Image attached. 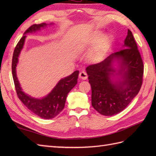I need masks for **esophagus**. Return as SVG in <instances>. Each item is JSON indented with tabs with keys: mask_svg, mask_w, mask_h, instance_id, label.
<instances>
[{
	"mask_svg": "<svg viewBox=\"0 0 156 156\" xmlns=\"http://www.w3.org/2000/svg\"><path fill=\"white\" fill-rule=\"evenodd\" d=\"M79 77H80L81 80H86V79H87L88 75L84 71H82L80 72V74H79Z\"/></svg>",
	"mask_w": 156,
	"mask_h": 156,
	"instance_id": "obj_1",
	"label": "esophagus"
}]
</instances>
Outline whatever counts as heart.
Segmentation results:
<instances>
[{"label": "heart", "mask_w": 156, "mask_h": 156, "mask_svg": "<svg viewBox=\"0 0 156 156\" xmlns=\"http://www.w3.org/2000/svg\"><path fill=\"white\" fill-rule=\"evenodd\" d=\"M102 36V32L99 31V32L97 33V34H96L94 37V41L97 40L98 39L101 38ZM111 41V35L105 36V37L102 38L101 44H99L98 48H97V49H96L94 53V57L98 58L102 57V56L104 55L105 52L106 51V49H107L108 44H110Z\"/></svg>", "instance_id": "b5f03b06"}]
</instances>
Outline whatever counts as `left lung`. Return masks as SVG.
I'll return each instance as SVG.
<instances>
[{
	"mask_svg": "<svg viewBox=\"0 0 156 156\" xmlns=\"http://www.w3.org/2000/svg\"><path fill=\"white\" fill-rule=\"evenodd\" d=\"M144 68L136 42L128 29L122 49L86 68L93 108L105 116L123 111L140 92Z\"/></svg>",
	"mask_w": 156,
	"mask_h": 156,
	"instance_id": "1",
	"label": "left lung"
}]
</instances>
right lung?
<instances>
[{"label": "right lung", "instance_id": "right-lung-1", "mask_svg": "<svg viewBox=\"0 0 156 156\" xmlns=\"http://www.w3.org/2000/svg\"><path fill=\"white\" fill-rule=\"evenodd\" d=\"M53 24L54 23H50L49 25ZM47 25L48 24L45 23L38 25H33L24 33L13 52L12 74L16 94L23 103L36 115L42 119H49L56 117L64 109L68 94L77 84L79 71L76 70L69 76L62 78L48 94L43 98H37L32 97L23 91L16 76V67L19 62V55L24 46L25 39L27 37L26 35L40 31L41 29L47 27Z\"/></svg>", "mask_w": 156, "mask_h": 156}]
</instances>
